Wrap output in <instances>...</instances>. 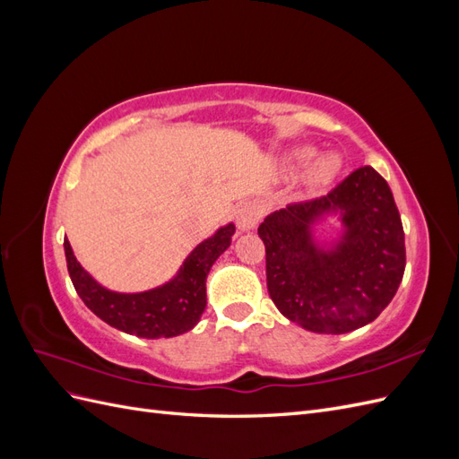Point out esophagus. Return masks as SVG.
Here are the masks:
<instances>
[{"label":"esophagus","instance_id":"esophagus-1","mask_svg":"<svg viewBox=\"0 0 459 459\" xmlns=\"http://www.w3.org/2000/svg\"><path fill=\"white\" fill-rule=\"evenodd\" d=\"M262 218V208L260 204H256L255 201H248L243 203L238 208V214H235V220H238V228L241 231H248V230H255L258 226V221Z\"/></svg>","mask_w":459,"mask_h":459}]
</instances>
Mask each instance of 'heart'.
<instances>
[{
	"instance_id": "obj_1",
	"label": "heart",
	"mask_w": 459,
	"mask_h": 459,
	"mask_svg": "<svg viewBox=\"0 0 459 459\" xmlns=\"http://www.w3.org/2000/svg\"><path fill=\"white\" fill-rule=\"evenodd\" d=\"M312 155L314 151L310 147L290 151L287 157L289 170H299L300 166H304L312 159ZM339 170H341V159L337 155H333V152H329V155L319 157L308 166L307 174H304V186L308 189H322L335 179Z\"/></svg>"
}]
</instances>
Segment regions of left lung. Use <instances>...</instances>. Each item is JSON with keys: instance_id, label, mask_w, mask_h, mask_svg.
Masks as SVG:
<instances>
[{"instance_id": "1", "label": "left lung", "mask_w": 459, "mask_h": 459, "mask_svg": "<svg viewBox=\"0 0 459 459\" xmlns=\"http://www.w3.org/2000/svg\"><path fill=\"white\" fill-rule=\"evenodd\" d=\"M333 212L342 214L343 235L319 247L311 226ZM258 235L273 304L314 333L341 335L371 324L404 275V228L391 187L371 166L354 170L324 197L272 212Z\"/></svg>"}]
</instances>
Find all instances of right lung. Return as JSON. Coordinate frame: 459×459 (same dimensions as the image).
<instances>
[{"label": "right lung", "mask_w": 459, "mask_h": 459, "mask_svg": "<svg viewBox=\"0 0 459 459\" xmlns=\"http://www.w3.org/2000/svg\"><path fill=\"white\" fill-rule=\"evenodd\" d=\"M235 226L220 228L193 248L172 281L143 293H115L97 283L80 266L65 239L66 268L86 307L110 327L143 339L176 337L197 325L206 307V275L231 243Z\"/></svg>", "instance_id": "obj_1"}]
</instances>
